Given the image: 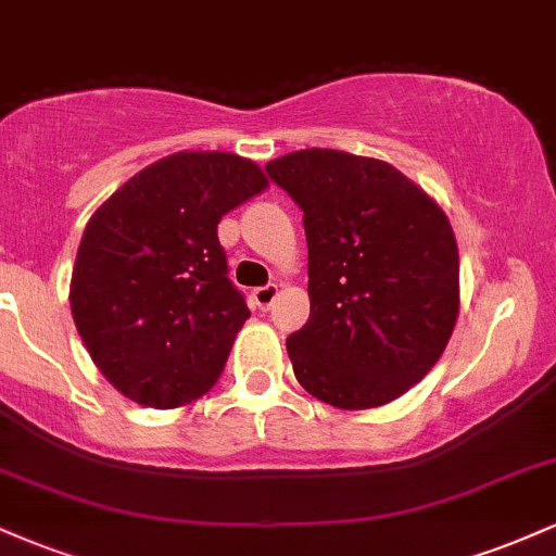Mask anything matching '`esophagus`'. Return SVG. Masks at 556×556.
Here are the masks:
<instances>
[{"label":"esophagus","instance_id":"34e87169","mask_svg":"<svg viewBox=\"0 0 556 556\" xmlns=\"http://www.w3.org/2000/svg\"><path fill=\"white\" fill-rule=\"evenodd\" d=\"M277 295H279V287L277 285L256 287V290H253V303H256L261 311H269L274 300H277Z\"/></svg>","mask_w":556,"mask_h":556}]
</instances>
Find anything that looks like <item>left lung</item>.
<instances>
[{
  "mask_svg": "<svg viewBox=\"0 0 556 556\" xmlns=\"http://www.w3.org/2000/svg\"><path fill=\"white\" fill-rule=\"evenodd\" d=\"M266 172L305 214L311 316L287 337L300 387L340 410L402 397L460 314L444 208L392 164L348 151H292Z\"/></svg>",
  "mask_w": 556,
  "mask_h": 556,
  "instance_id": "8db88e82",
  "label": "left lung"
}]
</instances>
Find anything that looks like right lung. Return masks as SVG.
<instances>
[{"label": "right lung", "instance_id": "obj_1", "mask_svg": "<svg viewBox=\"0 0 556 556\" xmlns=\"http://www.w3.org/2000/svg\"><path fill=\"white\" fill-rule=\"evenodd\" d=\"M269 180L227 151H177L140 169L83 232L70 311L104 379L138 405L180 407L208 392L248 321L216 225Z\"/></svg>", "mask_w": 556, "mask_h": 556}]
</instances>
